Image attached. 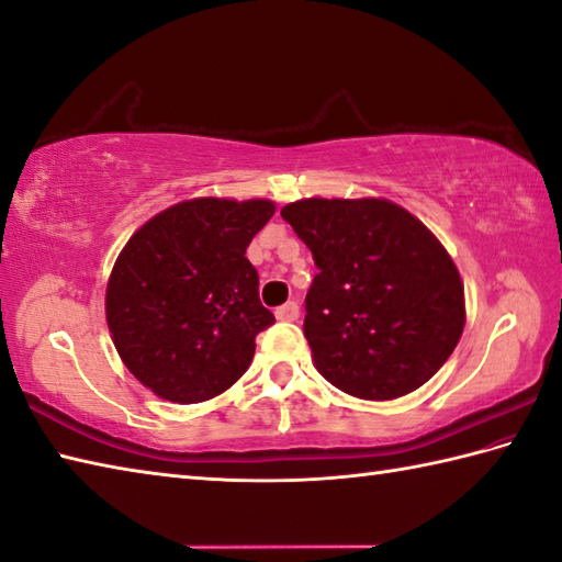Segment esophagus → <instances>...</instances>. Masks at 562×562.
Segmentation results:
<instances>
[{
  "mask_svg": "<svg viewBox=\"0 0 562 562\" xmlns=\"http://www.w3.org/2000/svg\"><path fill=\"white\" fill-rule=\"evenodd\" d=\"M274 316H278L280 322H294V318L300 316V304H296V302L282 304V306H278V310H274Z\"/></svg>",
  "mask_w": 562,
  "mask_h": 562,
  "instance_id": "1",
  "label": "esophagus"
}]
</instances>
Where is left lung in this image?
<instances>
[{
    "label": "left lung",
    "instance_id": "8db88e82",
    "mask_svg": "<svg viewBox=\"0 0 562 562\" xmlns=\"http://www.w3.org/2000/svg\"><path fill=\"white\" fill-rule=\"evenodd\" d=\"M282 218L318 274L304 300V336L322 375L360 400L419 390L465 326L453 258L419 218L387 200H302Z\"/></svg>",
    "mask_w": 562,
    "mask_h": 562
}]
</instances>
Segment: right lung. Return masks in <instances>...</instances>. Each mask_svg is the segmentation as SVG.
Returning a JSON list of instances; mask_svg holds the SVG:
<instances>
[{
	"mask_svg": "<svg viewBox=\"0 0 562 562\" xmlns=\"http://www.w3.org/2000/svg\"><path fill=\"white\" fill-rule=\"evenodd\" d=\"M274 214L268 200H192L143 224L106 284V324L124 366L158 397L212 400L248 370L274 324L246 258Z\"/></svg>",
	"mask_w": 562,
	"mask_h": 562,
	"instance_id": "add662e5",
	"label": "right lung"
}]
</instances>
